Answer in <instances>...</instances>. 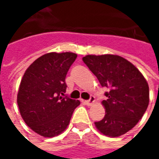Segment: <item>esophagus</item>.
I'll return each mask as SVG.
<instances>
[{"label":"esophagus","mask_w":159,"mask_h":159,"mask_svg":"<svg viewBox=\"0 0 159 159\" xmlns=\"http://www.w3.org/2000/svg\"><path fill=\"white\" fill-rule=\"evenodd\" d=\"M94 102H95V96H90V99L89 100H87V101H85L84 102V103L87 105V106H91V105H93L94 104Z\"/></svg>","instance_id":"esophagus-1"}]
</instances>
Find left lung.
Returning a JSON list of instances; mask_svg holds the SVG:
<instances>
[{"mask_svg":"<svg viewBox=\"0 0 159 159\" xmlns=\"http://www.w3.org/2000/svg\"><path fill=\"white\" fill-rule=\"evenodd\" d=\"M83 61L95 75L105 92L104 118L95 122L108 137H119L136 126L149 104V86L134 64L117 55H87Z\"/></svg>","mask_w":159,"mask_h":159,"instance_id":"8db88e82","label":"left lung"}]
</instances>
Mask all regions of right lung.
<instances>
[{
  "mask_svg": "<svg viewBox=\"0 0 159 159\" xmlns=\"http://www.w3.org/2000/svg\"><path fill=\"white\" fill-rule=\"evenodd\" d=\"M76 53L50 52L25 70L17 95L20 113L36 134L52 138L63 133L80 102L64 96L65 77Z\"/></svg>",
  "mask_w": 159,
  "mask_h": 159,
  "instance_id": "add662e5",
  "label": "right lung"
}]
</instances>
